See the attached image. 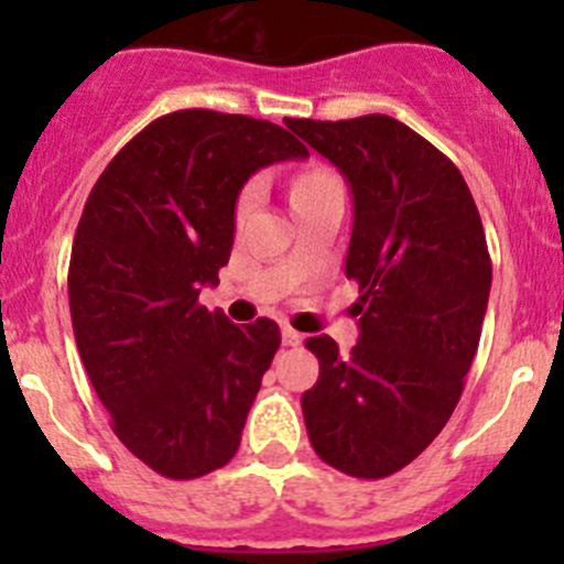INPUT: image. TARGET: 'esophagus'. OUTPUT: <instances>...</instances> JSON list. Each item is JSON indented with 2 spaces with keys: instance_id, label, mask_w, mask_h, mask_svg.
Returning <instances> with one entry per match:
<instances>
[{
  "instance_id": "34e87169",
  "label": "esophagus",
  "mask_w": 564,
  "mask_h": 564,
  "mask_svg": "<svg viewBox=\"0 0 564 564\" xmlns=\"http://www.w3.org/2000/svg\"><path fill=\"white\" fill-rule=\"evenodd\" d=\"M281 335H283V344H286V346H300V344H303V335H300L294 327H289V324H283Z\"/></svg>"
}]
</instances>
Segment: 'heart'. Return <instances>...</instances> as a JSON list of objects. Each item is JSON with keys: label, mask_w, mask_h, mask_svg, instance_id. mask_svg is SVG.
Masks as SVG:
<instances>
[{"label": "heart", "mask_w": 564, "mask_h": 564, "mask_svg": "<svg viewBox=\"0 0 564 564\" xmlns=\"http://www.w3.org/2000/svg\"><path fill=\"white\" fill-rule=\"evenodd\" d=\"M333 180H338V176L329 174L327 169H308V172L294 176V182H292V207L303 204L305 198L314 196L316 191H322V187L329 185ZM259 196H261L259 180L246 182V185H242V191H240V196H237V218L248 215L250 209L259 204Z\"/></svg>", "instance_id": "obj_1"}]
</instances>
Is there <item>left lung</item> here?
<instances>
[{
  "label": "left lung",
  "mask_w": 564,
  "mask_h": 564,
  "mask_svg": "<svg viewBox=\"0 0 564 564\" xmlns=\"http://www.w3.org/2000/svg\"><path fill=\"white\" fill-rule=\"evenodd\" d=\"M283 122L355 202L346 278L360 286V340L349 355L329 335L305 340L318 357L305 429L324 464L379 480L440 436L464 392L491 292L486 231L456 163L388 113Z\"/></svg>",
  "instance_id": "8db88e82"
}]
</instances>
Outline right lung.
Returning <instances> with one entry per match:
<instances>
[{"label": "right lung", "mask_w": 564, "mask_h": 564, "mask_svg": "<svg viewBox=\"0 0 564 564\" xmlns=\"http://www.w3.org/2000/svg\"><path fill=\"white\" fill-rule=\"evenodd\" d=\"M308 150L281 124L185 108L147 124L98 176L73 240V335L111 429L172 480L235 458L281 329L198 303L235 246L248 176Z\"/></svg>", "instance_id": "1"}]
</instances>
